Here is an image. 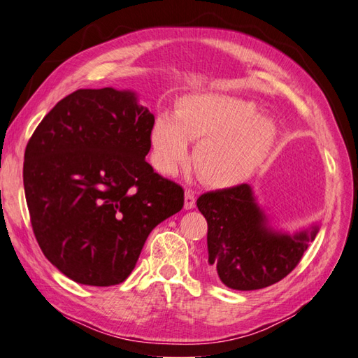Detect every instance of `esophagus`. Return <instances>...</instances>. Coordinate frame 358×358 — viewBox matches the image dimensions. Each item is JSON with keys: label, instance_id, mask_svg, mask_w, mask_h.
Wrapping results in <instances>:
<instances>
[{"label": "esophagus", "instance_id": "1", "mask_svg": "<svg viewBox=\"0 0 358 358\" xmlns=\"http://www.w3.org/2000/svg\"><path fill=\"white\" fill-rule=\"evenodd\" d=\"M195 194L191 189H186V194H185V209H194L195 208Z\"/></svg>", "mask_w": 358, "mask_h": 358}]
</instances>
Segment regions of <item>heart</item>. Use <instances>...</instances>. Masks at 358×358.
Here are the masks:
<instances>
[{
    "instance_id": "b5f03b06",
    "label": "heart",
    "mask_w": 358,
    "mask_h": 358,
    "mask_svg": "<svg viewBox=\"0 0 358 358\" xmlns=\"http://www.w3.org/2000/svg\"><path fill=\"white\" fill-rule=\"evenodd\" d=\"M199 140L194 166L204 183L227 189L246 183L260 169L277 140V124L258 106L237 96L203 92L180 98L177 113L159 112L150 127L152 158L158 171L175 173Z\"/></svg>"
}]
</instances>
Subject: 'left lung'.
Listing matches in <instances>:
<instances>
[{
	"label": "left lung",
	"mask_w": 358,
	"mask_h": 358,
	"mask_svg": "<svg viewBox=\"0 0 358 358\" xmlns=\"http://www.w3.org/2000/svg\"><path fill=\"white\" fill-rule=\"evenodd\" d=\"M196 208L208 222V262L235 291L283 280L320 229L314 223L294 234L275 231L249 185L203 194Z\"/></svg>",
	"instance_id": "left-lung-1"
}]
</instances>
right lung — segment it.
I'll list each match as a JSON object with an SVG mask.
<instances>
[{"label": "right lung", "instance_id": "add662e5", "mask_svg": "<svg viewBox=\"0 0 358 358\" xmlns=\"http://www.w3.org/2000/svg\"><path fill=\"white\" fill-rule=\"evenodd\" d=\"M154 120L132 90L80 89L30 136L22 181L35 238L77 283L124 281L152 229L183 208V187L146 162Z\"/></svg>", "mask_w": 358, "mask_h": 358}]
</instances>
